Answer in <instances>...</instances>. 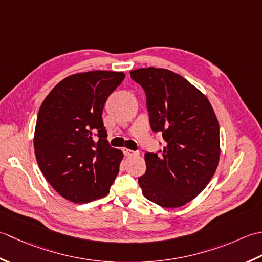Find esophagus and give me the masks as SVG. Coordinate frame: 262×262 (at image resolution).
Returning a JSON list of instances; mask_svg holds the SVG:
<instances>
[{
  "instance_id": "1",
  "label": "esophagus",
  "mask_w": 262,
  "mask_h": 262,
  "mask_svg": "<svg viewBox=\"0 0 262 262\" xmlns=\"http://www.w3.org/2000/svg\"><path fill=\"white\" fill-rule=\"evenodd\" d=\"M124 155L126 157H131V156H138V152L137 151H133V150H130V149H124Z\"/></svg>"
}]
</instances>
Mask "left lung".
<instances>
[{"mask_svg":"<svg viewBox=\"0 0 262 262\" xmlns=\"http://www.w3.org/2000/svg\"><path fill=\"white\" fill-rule=\"evenodd\" d=\"M147 96L149 121L166 145L147 152L145 175L138 179L148 200L178 208L198 196L215 174L221 156L220 124L207 96L167 69L130 71Z\"/></svg>","mask_w":262,"mask_h":262,"instance_id":"obj_1","label":"left lung"}]
</instances>
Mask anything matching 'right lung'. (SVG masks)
Here are the masks:
<instances>
[{"label":"right lung","mask_w":262,"mask_h":262,"mask_svg":"<svg viewBox=\"0 0 262 262\" xmlns=\"http://www.w3.org/2000/svg\"><path fill=\"white\" fill-rule=\"evenodd\" d=\"M124 78L123 72L103 70L71 74L40 105L34 136L37 163L53 189L69 201L103 198L119 174L123 152L110 147L101 113Z\"/></svg>","instance_id":"1"}]
</instances>
